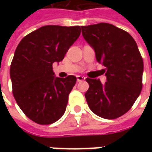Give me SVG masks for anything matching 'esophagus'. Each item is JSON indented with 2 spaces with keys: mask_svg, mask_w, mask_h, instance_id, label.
Here are the masks:
<instances>
[{
  "mask_svg": "<svg viewBox=\"0 0 152 152\" xmlns=\"http://www.w3.org/2000/svg\"><path fill=\"white\" fill-rule=\"evenodd\" d=\"M76 79H77V81L78 82H80V81H83V80H85V77L82 76H76Z\"/></svg>",
  "mask_w": 152,
  "mask_h": 152,
  "instance_id": "1",
  "label": "esophagus"
}]
</instances>
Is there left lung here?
Wrapping results in <instances>:
<instances>
[{
	"label": "left lung",
	"instance_id": "8db88e82",
	"mask_svg": "<svg viewBox=\"0 0 152 152\" xmlns=\"http://www.w3.org/2000/svg\"><path fill=\"white\" fill-rule=\"evenodd\" d=\"M82 36L92 47L97 62L105 66L107 81L87 78L86 99L94 114L115 119L132 107L142 90L143 61L137 43L127 31L110 23L82 26Z\"/></svg>",
	"mask_w": 152,
	"mask_h": 152
}]
</instances>
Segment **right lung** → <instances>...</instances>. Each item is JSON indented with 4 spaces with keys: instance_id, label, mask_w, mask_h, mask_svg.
<instances>
[{
    "instance_id": "obj_1",
    "label": "right lung",
    "mask_w": 152,
    "mask_h": 152,
    "mask_svg": "<svg viewBox=\"0 0 152 152\" xmlns=\"http://www.w3.org/2000/svg\"><path fill=\"white\" fill-rule=\"evenodd\" d=\"M80 35V27L48 25L22 39L10 65L13 94L18 107L39 124L58 121L66 111L75 76H54L53 63H59Z\"/></svg>"
}]
</instances>
